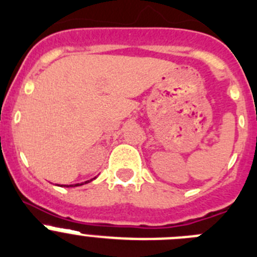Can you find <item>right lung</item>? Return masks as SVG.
Instances as JSON below:
<instances>
[{
    "instance_id": "right-lung-1",
    "label": "right lung",
    "mask_w": 257,
    "mask_h": 257,
    "mask_svg": "<svg viewBox=\"0 0 257 257\" xmlns=\"http://www.w3.org/2000/svg\"><path fill=\"white\" fill-rule=\"evenodd\" d=\"M86 183H87V181H86ZM78 185H81V184H76V185H74V186H78ZM72 186V185H71Z\"/></svg>"
}]
</instances>
